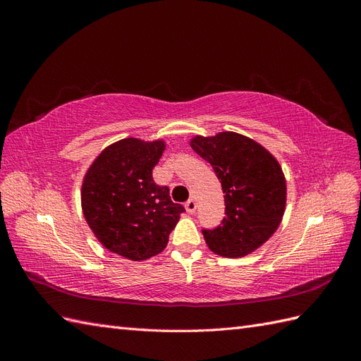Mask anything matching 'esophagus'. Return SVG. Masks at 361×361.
<instances>
[{"instance_id":"esophagus-1","label":"esophagus","mask_w":361,"mask_h":361,"mask_svg":"<svg viewBox=\"0 0 361 361\" xmlns=\"http://www.w3.org/2000/svg\"><path fill=\"white\" fill-rule=\"evenodd\" d=\"M195 207H197V203H195L194 199H190L187 203H185V209H187L188 214H192L195 211Z\"/></svg>"}]
</instances>
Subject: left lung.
Instances as JSON below:
<instances>
[{"label":"left lung","mask_w":361,"mask_h":361,"mask_svg":"<svg viewBox=\"0 0 361 361\" xmlns=\"http://www.w3.org/2000/svg\"><path fill=\"white\" fill-rule=\"evenodd\" d=\"M191 147L211 164L224 192L226 216L202 231L207 247L220 256L243 257L265 244L286 206V180L276 158L235 133L195 137Z\"/></svg>","instance_id":"obj_1"}]
</instances>
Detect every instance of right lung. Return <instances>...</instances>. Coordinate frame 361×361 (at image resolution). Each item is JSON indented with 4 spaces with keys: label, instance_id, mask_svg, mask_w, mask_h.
<instances>
[{
    "label": "right lung",
    "instance_id": "right-lung-1",
    "mask_svg": "<svg viewBox=\"0 0 361 361\" xmlns=\"http://www.w3.org/2000/svg\"><path fill=\"white\" fill-rule=\"evenodd\" d=\"M164 141L125 138L108 146L87 171L81 202L87 223L101 244L130 260H145L166 248L185 207L157 185L152 170Z\"/></svg>",
    "mask_w": 361,
    "mask_h": 361
}]
</instances>
